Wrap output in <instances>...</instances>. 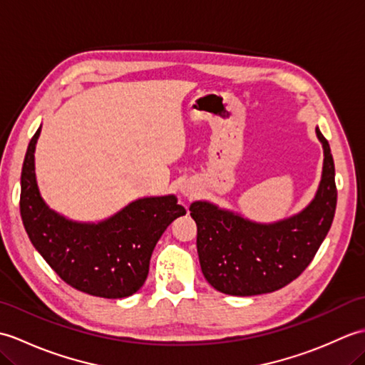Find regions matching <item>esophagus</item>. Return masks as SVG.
<instances>
[{
  "label": "esophagus",
  "mask_w": 365,
  "mask_h": 365,
  "mask_svg": "<svg viewBox=\"0 0 365 365\" xmlns=\"http://www.w3.org/2000/svg\"><path fill=\"white\" fill-rule=\"evenodd\" d=\"M180 192H182L183 197H192L196 195V188L192 187L191 183H183L180 187Z\"/></svg>",
  "instance_id": "esophagus-1"
}]
</instances>
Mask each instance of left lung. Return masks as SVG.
Returning <instances> with one entry per match:
<instances>
[{
  "label": "left lung",
  "instance_id": "8db88e82",
  "mask_svg": "<svg viewBox=\"0 0 365 365\" xmlns=\"http://www.w3.org/2000/svg\"><path fill=\"white\" fill-rule=\"evenodd\" d=\"M323 145L322 180L314 199L297 215L276 222H255L208 200L190 205L197 226V254L204 277L213 289L234 297H252L282 289L312 262L334 220L337 190L329 144Z\"/></svg>",
  "mask_w": 365,
  "mask_h": 365
}]
</instances>
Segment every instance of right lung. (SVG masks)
Here are the masks:
<instances>
[{
    "instance_id": "right-lung-1",
    "label": "right lung",
    "mask_w": 365,
    "mask_h": 365,
    "mask_svg": "<svg viewBox=\"0 0 365 365\" xmlns=\"http://www.w3.org/2000/svg\"><path fill=\"white\" fill-rule=\"evenodd\" d=\"M41 128L31 138L21 168L20 215L31 243L66 284L100 298L136 293L163 232L187 210L174 195L143 197L98 222L66 218L46 205L36 180L34 152Z\"/></svg>"
}]
</instances>
